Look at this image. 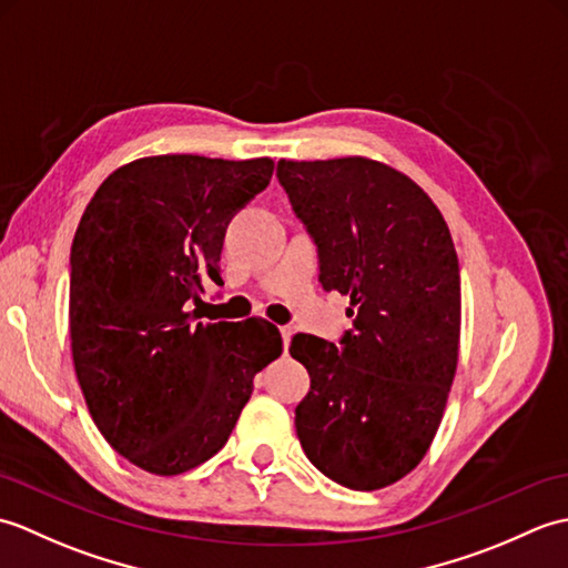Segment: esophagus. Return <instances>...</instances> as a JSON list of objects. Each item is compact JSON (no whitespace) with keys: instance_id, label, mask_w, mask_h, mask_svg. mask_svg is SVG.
<instances>
[{"instance_id":"obj_1","label":"esophagus","mask_w":568,"mask_h":568,"mask_svg":"<svg viewBox=\"0 0 568 568\" xmlns=\"http://www.w3.org/2000/svg\"><path fill=\"white\" fill-rule=\"evenodd\" d=\"M281 334H283V346H285V352H287V346H291V339H293L295 329L293 327H281Z\"/></svg>"}]
</instances>
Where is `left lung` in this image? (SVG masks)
Masks as SVG:
<instances>
[{
  "mask_svg": "<svg viewBox=\"0 0 568 568\" xmlns=\"http://www.w3.org/2000/svg\"><path fill=\"white\" fill-rule=\"evenodd\" d=\"M277 183L317 246L324 291L352 297L339 344L295 334L310 373L295 407L307 458L376 490L427 454L462 334V277L442 212L407 175L368 159L277 161Z\"/></svg>",
  "mask_w": 568,
  "mask_h": 568,
  "instance_id": "1",
  "label": "left lung"
}]
</instances>
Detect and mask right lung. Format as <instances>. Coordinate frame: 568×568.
<instances>
[{
  "label": "right lung",
  "mask_w": 568,
  "mask_h": 568,
  "mask_svg": "<svg viewBox=\"0 0 568 568\" xmlns=\"http://www.w3.org/2000/svg\"><path fill=\"white\" fill-rule=\"evenodd\" d=\"M271 159L153 155L94 192L70 248L72 364L112 449L178 476L226 444L253 376L281 356L273 324H195L202 283L222 285L232 216L268 187Z\"/></svg>",
  "instance_id": "obj_1"
}]
</instances>
